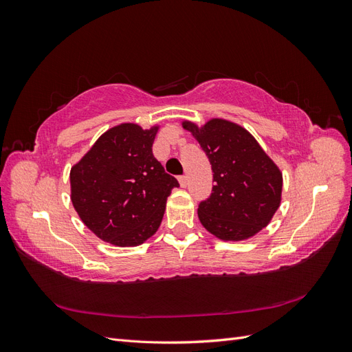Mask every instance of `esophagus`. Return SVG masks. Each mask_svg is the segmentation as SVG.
<instances>
[{"instance_id":"1","label":"esophagus","mask_w":352,"mask_h":352,"mask_svg":"<svg viewBox=\"0 0 352 352\" xmlns=\"http://www.w3.org/2000/svg\"><path fill=\"white\" fill-rule=\"evenodd\" d=\"M177 180H179V184H180V186H182V188H185V186L188 185V177H186L185 175L179 176V177H177Z\"/></svg>"}]
</instances>
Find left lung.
I'll list each match as a JSON object with an SVG mask.
<instances>
[{
    "label": "left lung",
    "mask_w": 352,
    "mask_h": 352,
    "mask_svg": "<svg viewBox=\"0 0 352 352\" xmlns=\"http://www.w3.org/2000/svg\"><path fill=\"white\" fill-rule=\"evenodd\" d=\"M194 133L212 170V189L198 204V217L223 241L247 239L269 225L280 204L282 173L243 127L214 119Z\"/></svg>",
    "instance_id": "1"
}]
</instances>
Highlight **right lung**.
Masks as SVG:
<instances>
[{
    "instance_id": "obj_1",
    "label": "right lung",
    "mask_w": 352,
    "mask_h": 352,
    "mask_svg": "<svg viewBox=\"0 0 352 352\" xmlns=\"http://www.w3.org/2000/svg\"><path fill=\"white\" fill-rule=\"evenodd\" d=\"M157 127L116 126L70 172L72 202L95 235L119 247L153 236L163 220L176 177L153 154Z\"/></svg>"
}]
</instances>
